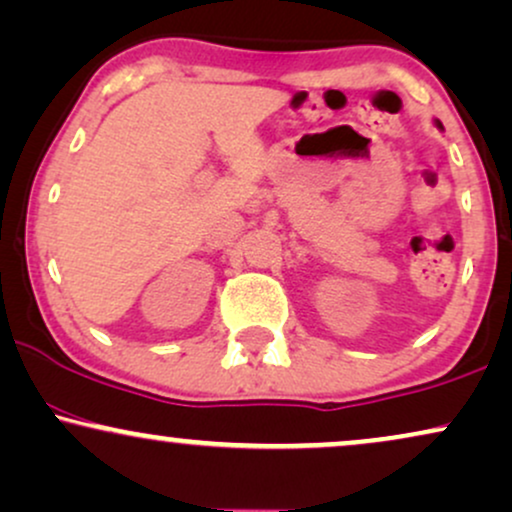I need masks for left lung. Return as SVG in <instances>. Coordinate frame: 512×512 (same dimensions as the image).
I'll use <instances>...</instances> for the list:
<instances>
[{"mask_svg":"<svg viewBox=\"0 0 512 512\" xmlns=\"http://www.w3.org/2000/svg\"><path fill=\"white\" fill-rule=\"evenodd\" d=\"M437 127H439V129H442V122H439V120H437Z\"/></svg>","mask_w":512,"mask_h":512,"instance_id":"8db88e82","label":"left lung"}]
</instances>
